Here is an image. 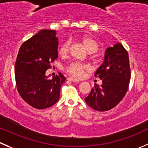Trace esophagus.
Listing matches in <instances>:
<instances>
[{"label": "esophagus", "instance_id": "esophagus-1", "mask_svg": "<svg viewBox=\"0 0 148 148\" xmlns=\"http://www.w3.org/2000/svg\"><path fill=\"white\" fill-rule=\"evenodd\" d=\"M68 80H69L71 82H79L78 79H77L75 78H73V77H69Z\"/></svg>", "mask_w": 148, "mask_h": 148}]
</instances>
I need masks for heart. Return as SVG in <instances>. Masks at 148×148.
Here are the masks:
<instances>
[{"mask_svg": "<svg viewBox=\"0 0 148 148\" xmlns=\"http://www.w3.org/2000/svg\"><path fill=\"white\" fill-rule=\"evenodd\" d=\"M79 41L85 48L87 52L90 53H95L99 48V45L97 41L92 37L88 35L82 36L79 38ZM70 43L69 42H66L61 44L58 48V54L62 57H66L69 53ZM88 69V67L82 63L72 62L66 66L65 70L66 72L71 74L74 77H81L84 72Z\"/></svg>", "mask_w": 148, "mask_h": 148, "instance_id": "heart-1", "label": "heart"}]
</instances>
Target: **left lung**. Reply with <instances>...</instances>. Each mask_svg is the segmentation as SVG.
Masks as SVG:
<instances>
[{
  "label": "left lung",
  "instance_id": "left-lung-1",
  "mask_svg": "<svg viewBox=\"0 0 148 148\" xmlns=\"http://www.w3.org/2000/svg\"><path fill=\"white\" fill-rule=\"evenodd\" d=\"M95 77L102 79L103 84L100 87L95 84L84 98L86 103L97 111L112 109L126 95L131 78L128 53L121 43L106 49L104 61Z\"/></svg>",
  "mask_w": 148,
  "mask_h": 148
}]
</instances>
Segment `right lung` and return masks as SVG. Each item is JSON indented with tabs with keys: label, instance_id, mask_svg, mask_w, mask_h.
Here are the masks:
<instances>
[{
	"label": "right lung",
	"instance_id": "right-lung-1",
	"mask_svg": "<svg viewBox=\"0 0 148 148\" xmlns=\"http://www.w3.org/2000/svg\"><path fill=\"white\" fill-rule=\"evenodd\" d=\"M54 30H41L21 45L15 64V79L21 98L32 107L45 109L60 97L66 78L61 73L48 79L45 71L58 58V38Z\"/></svg>",
	"mask_w": 148,
	"mask_h": 148
}]
</instances>
